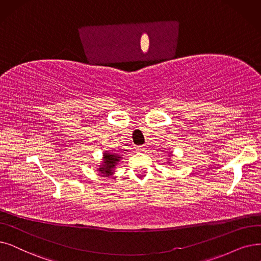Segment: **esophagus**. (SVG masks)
Wrapping results in <instances>:
<instances>
[{
	"label": "esophagus",
	"mask_w": 261,
	"mask_h": 261,
	"mask_svg": "<svg viewBox=\"0 0 261 261\" xmlns=\"http://www.w3.org/2000/svg\"><path fill=\"white\" fill-rule=\"evenodd\" d=\"M145 150V147L144 145H136V151H138V152H142V151H144Z\"/></svg>",
	"instance_id": "34e87169"
}]
</instances>
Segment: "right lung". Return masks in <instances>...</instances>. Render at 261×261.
<instances>
[{
  "label": "right lung",
  "instance_id": "right-lung-1",
  "mask_svg": "<svg viewBox=\"0 0 261 261\" xmlns=\"http://www.w3.org/2000/svg\"><path fill=\"white\" fill-rule=\"evenodd\" d=\"M119 156L116 155V154H108L106 153L105 155H103V163H105V165L102 166V168H99L100 172L102 174H106V175H109L111 172V169L114 167V165L117 164V162H119Z\"/></svg>",
  "mask_w": 261,
  "mask_h": 261
}]
</instances>
